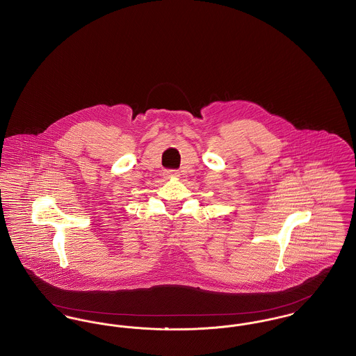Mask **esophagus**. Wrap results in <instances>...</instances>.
Segmentation results:
<instances>
[{
    "instance_id": "34e87169",
    "label": "esophagus",
    "mask_w": 356,
    "mask_h": 356,
    "mask_svg": "<svg viewBox=\"0 0 356 356\" xmlns=\"http://www.w3.org/2000/svg\"><path fill=\"white\" fill-rule=\"evenodd\" d=\"M164 175L165 177H168V179H172V177H179V176H180V173H179L177 170H173V169L165 170Z\"/></svg>"
}]
</instances>
